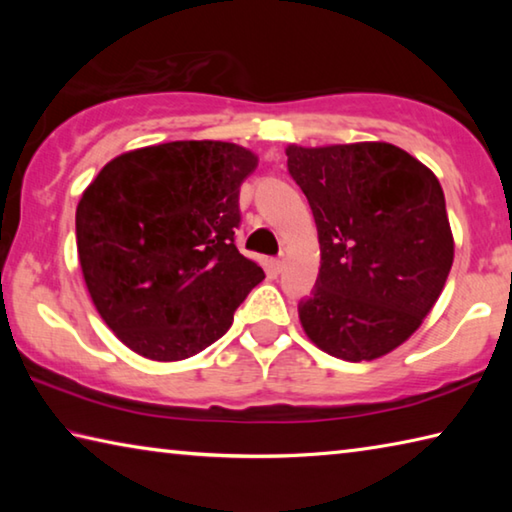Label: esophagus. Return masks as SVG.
Here are the masks:
<instances>
[{
	"instance_id": "34e87169",
	"label": "esophagus",
	"mask_w": 512,
	"mask_h": 512,
	"mask_svg": "<svg viewBox=\"0 0 512 512\" xmlns=\"http://www.w3.org/2000/svg\"><path fill=\"white\" fill-rule=\"evenodd\" d=\"M284 266H287V257H284V255L275 257V271H277V273L284 271Z\"/></svg>"
}]
</instances>
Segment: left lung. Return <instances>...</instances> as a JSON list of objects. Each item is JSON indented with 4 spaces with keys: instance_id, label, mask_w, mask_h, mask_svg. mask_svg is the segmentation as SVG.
Here are the masks:
<instances>
[{
    "instance_id": "1",
    "label": "left lung",
    "mask_w": 512,
    "mask_h": 512,
    "mask_svg": "<svg viewBox=\"0 0 512 512\" xmlns=\"http://www.w3.org/2000/svg\"><path fill=\"white\" fill-rule=\"evenodd\" d=\"M287 155L320 244L318 280L300 300V323L332 357H384L422 325L452 268L443 187L386 142L291 144Z\"/></svg>"
}]
</instances>
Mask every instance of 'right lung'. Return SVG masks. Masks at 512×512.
<instances>
[{
    "instance_id": "add662e5",
    "label": "right lung",
    "mask_w": 512,
    "mask_h": 512,
    "mask_svg": "<svg viewBox=\"0 0 512 512\" xmlns=\"http://www.w3.org/2000/svg\"><path fill=\"white\" fill-rule=\"evenodd\" d=\"M257 155L212 140L146 146L110 160L76 207L94 307L133 352L180 361L228 332L264 280L239 253V187Z\"/></svg>"
}]
</instances>
